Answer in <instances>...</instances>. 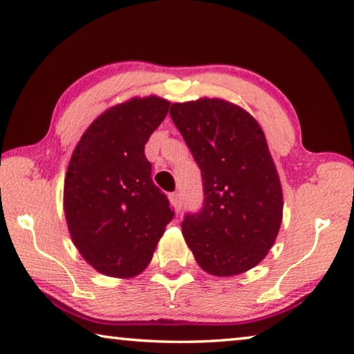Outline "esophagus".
Returning a JSON list of instances; mask_svg holds the SVG:
<instances>
[{"label":"esophagus","mask_w":354,"mask_h":354,"mask_svg":"<svg viewBox=\"0 0 354 354\" xmlns=\"http://www.w3.org/2000/svg\"><path fill=\"white\" fill-rule=\"evenodd\" d=\"M169 202L174 207H176V210H178V208H180V204H182L180 193H171L169 194Z\"/></svg>","instance_id":"obj_1"}]
</instances>
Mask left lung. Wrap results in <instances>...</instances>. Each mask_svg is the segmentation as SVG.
Instances as JSON below:
<instances>
[{"label":"left lung","mask_w":354,"mask_h":354,"mask_svg":"<svg viewBox=\"0 0 354 354\" xmlns=\"http://www.w3.org/2000/svg\"><path fill=\"white\" fill-rule=\"evenodd\" d=\"M169 114L204 187L201 210L183 216L187 245L207 273H245L268 254L282 221L281 182L263 131L219 98L174 103Z\"/></svg>","instance_id":"8db88e82"}]
</instances>
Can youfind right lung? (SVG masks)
<instances>
[{"instance_id": "right-lung-1", "label": "right lung", "mask_w": 354, "mask_h": 354, "mask_svg": "<svg viewBox=\"0 0 354 354\" xmlns=\"http://www.w3.org/2000/svg\"><path fill=\"white\" fill-rule=\"evenodd\" d=\"M167 111L169 102L158 97L108 109L72 155L64 183L68 232L86 262L106 276L141 273L174 218L144 153Z\"/></svg>"}]
</instances>
